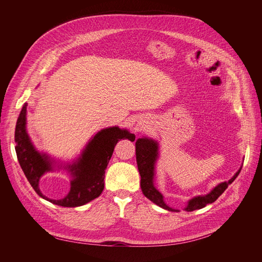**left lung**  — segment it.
<instances>
[{"label": "left lung", "instance_id": "left-lung-1", "mask_svg": "<svg viewBox=\"0 0 262 262\" xmlns=\"http://www.w3.org/2000/svg\"><path fill=\"white\" fill-rule=\"evenodd\" d=\"M136 155H137V163H138V169L141 176V189L143 194L155 203L158 207H161L165 210L177 212L178 210L171 209L164 201L163 194L158 191L154 186V172H155V163L158 157V143L153 139L148 138H141L138 139L136 142ZM242 167L238 169L235 175L229 179L228 181H224L219 184L215 188L211 190V192L204 195H198L192 198L191 200L188 201L187 207L185 210L187 212H191L194 210H199L204 208L207 204L213 203L217 198L223 193L228 185L236 179V177L239 175Z\"/></svg>", "mask_w": 262, "mask_h": 262}]
</instances>
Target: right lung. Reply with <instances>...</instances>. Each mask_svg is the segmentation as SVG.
<instances>
[{
    "label": "right lung",
    "instance_id": "add662e5",
    "mask_svg": "<svg viewBox=\"0 0 262 262\" xmlns=\"http://www.w3.org/2000/svg\"><path fill=\"white\" fill-rule=\"evenodd\" d=\"M27 104L23 106L15 128V149L20 167L29 184L42 199L66 208L81 207L96 199L104 190L105 169L113 156L118 141L121 139L136 140V136L118 126L102 129L94 136L84 148L78 160L66 167L72 175L68 195L60 200L49 199L39 189V180L45 172L53 169V162L46 154L34 147L26 131Z\"/></svg>",
    "mask_w": 262,
    "mask_h": 262
}]
</instances>
